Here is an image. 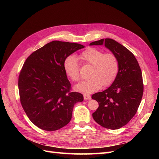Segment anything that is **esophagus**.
Returning <instances> with one entry per match:
<instances>
[{
    "label": "esophagus",
    "mask_w": 159,
    "mask_h": 159,
    "mask_svg": "<svg viewBox=\"0 0 159 159\" xmlns=\"http://www.w3.org/2000/svg\"><path fill=\"white\" fill-rule=\"evenodd\" d=\"M84 98L85 100H90L91 99V96L89 95H88V94H84Z\"/></svg>",
    "instance_id": "obj_1"
}]
</instances>
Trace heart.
<instances>
[{"label":"heart","mask_w":159,"mask_h":159,"mask_svg":"<svg viewBox=\"0 0 159 159\" xmlns=\"http://www.w3.org/2000/svg\"><path fill=\"white\" fill-rule=\"evenodd\" d=\"M84 63L91 66L90 78L81 81L75 86L76 91L84 93H91L111 85L116 79L119 72V61L113 53H105L102 50L89 48L80 55ZM64 69L69 78L74 81L80 79V66L73 56L66 57L64 62Z\"/></svg>","instance_id":"1"}]
</instances>
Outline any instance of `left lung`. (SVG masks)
I'll return each mask as SVG.
<instances>
[{"mask_svg":"<svg viewBox=\"0 0 159 159\" xmlns=\"http://www.w3.org/2000/svg\"><path fill=\"white\" fill-rule=\"evenodd\" d=\"M118 59L119 72L112 85L102 92L92 95L99 107L92 114L101 126L118 129L127 125L136 114L143 94L142 72L132 52L111 38L90 43V46L103 45Z\"/></svg>","mask_w":159,"mask_h":159,"instance_id":"8db88e82","label":"left lung"}]
</instances>
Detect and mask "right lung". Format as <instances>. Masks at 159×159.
Wrapping results in <instances>:
<instances>
[{"label":"right lung","mask_w":159,"mask_h":159,"mask_svg":"<svg viewBox=\"0 0 159 159\" xmlns=\"http://www.w3.org/2000/svg\"><path fill=\"white\" fill-rule=\"evenodd\" d=\"M84 48L77 43L52 41L27 57L18 77L20 101L36 127L53 131L66 126L83 95L71 91L64 69L66 57Z\"/></svg>","instance_id":"right-lung-1"}]
</instances>
